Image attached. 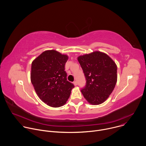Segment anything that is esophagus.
<instances>
[{
	"label": "esophagus",
	"instance_id": "1",
	"mask_svg": "<svg viewBox=\"0 0 146 146\" xmlns=\"http://www.w3.org/2000/svg\"><path fill=\"white\" fill-rule=\"evenodd\" d=\"M73 84H74V86H77V85H78V83H77V81H74V82H73Z\"/></svg>",
	"mask_w": 146,
	"mask_h": 146
}]
</instances>
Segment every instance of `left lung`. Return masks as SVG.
<instances>
[{
    "mask_svg": "<svg viewBox=\"0 0 146 146\" xmlns=\"http://www.w3.org/2000/svg\"><path fill=\"white\" fill-rule=\"evenodd\" d=\"M86 80L81 92L92 105L104 103L115 88L117 80V65L106 54L94 51L77 58Z\"/></svg>",
    "mask_w": 146,
    "mask_h": 146,
    "instance_id": "left-lung-1",
    "label": "left lung"
}]
</instances>
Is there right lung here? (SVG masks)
<instances>
[{
	"mask_svg": "<svg viewBox=\"0 0 146 146\" xmlns=\"http://www.w3.org/2000/svg\"><path fill=\"white\" fill-rule=\"evenodd\" d=\"M68 56L56 50L43 52L31 64L30 80L40 99L52 107L64 106L74 86L66 80Z\"/></svg>",
	"mask_w": 146,
	"mask_h": 146,
	"instance_id": "obj_1",
	"label": "right lung"
}]
</instances>
